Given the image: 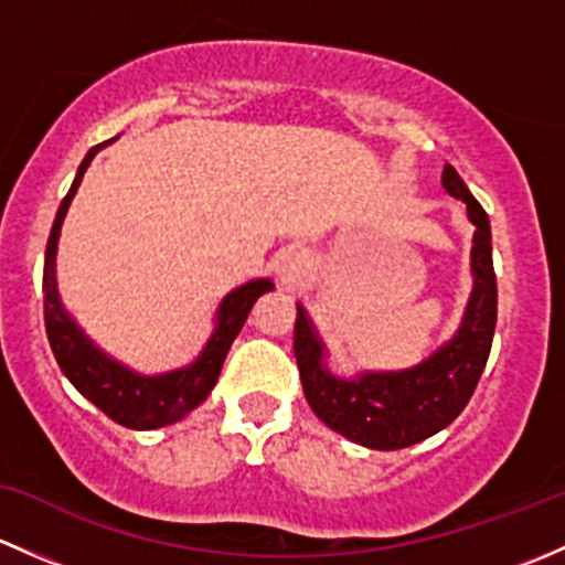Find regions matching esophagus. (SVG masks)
Returning a JSON list of instances; mask_svg holds the SVG:
<instances>
[{
	"instance_id": "obj_1",
	"label": "esophagus",
	"mask_w": 565,
	"mask_h": 565,
	"mask_svg": "<svg viewBox=\"0 0 565 565\" xmlns=\"http://www.w3.org/2000/svg\"><path fill=\"white\" fill-rule=\"evenodd\" d=\"M307 271H310V258H307L305 249H282V255L277 258V275L285 285L299 282Z\"/></svg>"
}]
</instances>
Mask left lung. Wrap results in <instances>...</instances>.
Returning a JSON list of instances; mask_svg holds the SVG:
<instances>
[{"label": "left lung", "instance_id": "8db88e82", "mask_svg": "<svg viewBox=\"0 0 565 565\" xmlns=\"http://www.w3.org/2000/svg\"><path fill=\"white\" fill-rule=\"evenodd\" d=\"M444 188L468 206V220L476 225L470 247L473 288L457 331L429 356L405 370L337 375L310 312L296 301L294 353L307 403L326 427L367 449H405L449 427L468 405L490 359L498 321L490 217L451 166L444 168Z\"/></svg>", "mask_w": 565, "mask_h": 565}]
</instances>
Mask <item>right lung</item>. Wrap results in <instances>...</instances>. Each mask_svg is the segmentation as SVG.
I'll use <instances>...</instances> for the list:
<instances>
[{
  "instance_id": "right-lung-1",
  "label": "right lung",
  "mask_w": 565,
  "mask_h": 565,
  "mask_svg": "<svg viewBox=\"0 0 565 565\" xmlns=\"http://www.w3.org/2000/svg\"><path fill=\"white\" fill-rule=\"evenodd\" d=\"M114 141L116 138H110V141L100 143V147H92L86 152L73 184H70L65 201L60 203V212H56L54 228H51L49 236V247H45L43 269L45 331H49L51 351H54L56 362H60L67 381L92 405H97V408L106 413L108 418H114L116 424H121V427L157 429L184 418L212 394L225 356H228L231 345L239 337L242 326L247 323L255 301L264 294H269V290H275V282L260 277V280H249L231 290V294H225L217 312H214V329L209 334L206 345L184 367L147 375V372L132 370L130 364L119 362V359L103 351L81 329L78 321L70 316L65 301H62L60 285H56V249H60L62 223H65L70 203H73L75 193H78L86 168H89V162L95 160V154L100 149H106Z\"/></svg>"
}]
</instances>
